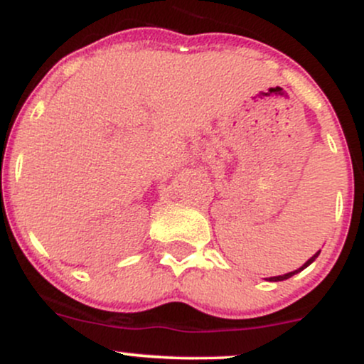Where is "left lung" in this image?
I'll list each match as a JSON object with an SVG mask.
<instances>
[{"instance_id": "left-lung-1", "label": "left lung", "mask_w": 364, "mask_h": 364, "mask_svg": "<svg viewBox=\"0 0 364 364\" xmlns=\"http://www.w3.org/2000/svg\"><path fill=\"white\" fill-rule=\"evenodd\" d=\"M318 255H320V250H318V252H316L315 255H313V257L310 258V260H306V262H304V263H303V265H301V267H299V269H298V270H292V272H287V274H284V275H275V277H267V281H270V282H279V281H286V279H289V277H292V275H294V274L301 272V270H304V269H306V267H308V265H311V263H313V262H315V260H316V258H318Z\"/></svg>"}]
</instances>
